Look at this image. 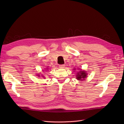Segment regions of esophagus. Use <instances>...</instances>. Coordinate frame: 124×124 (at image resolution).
<instances>
[{
  "instance_id": "esophagus-1",
  "label": "esophagus",
  "mask_w": 124,
  "mask_h": 124,
  "mask_svg": "<svg viewBox=\"0 0 124 124\" xmlns=\"http://www.w3.org/2000/svg\"><path fill=\"white\" fill-rule=\"evenodd\" d=\"M59 67L60 68H64L65 67V65L64 64H61V65H59Z\"/></svg>"
}]
</instances>
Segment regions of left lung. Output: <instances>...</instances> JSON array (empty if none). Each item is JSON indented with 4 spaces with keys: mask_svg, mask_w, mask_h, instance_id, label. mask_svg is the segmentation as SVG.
<instances>
[{
    "mask_svg": "<svg viewBox=\"0 0 124 124\" xmlns=\"http://www.w3.org/2000/svg\"><path fill=\"white\" fill-rule=\"evenodd\" d=\"M77 73V75H76V77H77L78 80L85 79V78L87 77V73L85 72V71H83L80 70L79 72Z\"/></svg>",
    "mask_w": 124,
    "mask_h": 124,
    "instance_id": "left-lung-1",
    "label": "left lung"
}]
</instances>
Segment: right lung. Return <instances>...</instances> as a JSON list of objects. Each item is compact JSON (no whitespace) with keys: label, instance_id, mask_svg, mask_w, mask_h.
<instances>
[{"label":"right lung","instance_id":"obj_1","mask_svg":"<svg viewBox=\"0 0 124 124\" xmlns=\"http://www.w3.org/2000/svg\"><path fill=\"white\" fill-rule=\"evenodd\" d=\"M38 76H39V75H38Z\"/></svg>","mask_w":124,"mask_h":124}]
</instances>
